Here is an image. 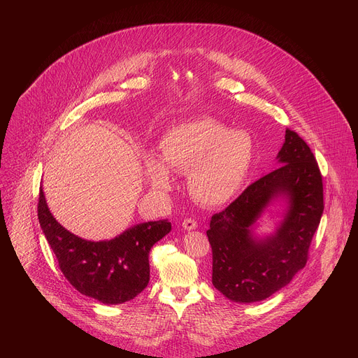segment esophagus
Here are the masks:
<instances>
[{
  "instance_id": "1",
  "label": "esophagus",
  "mask_w": 358,
  "mask_h": 358,
  "mask_svg": "<svg viewBox=\"0 0 358 358\" xmlns=\"http://www.w3.org/2000/svg\"><path fill=\"white\" fill-rule=\"evenodd\" d=\"M198 227V224H196V221L194 220V218H187V220H184V222H182V228L185 229V231H192V229H195Z\"/></svg>"
}]
</instances>
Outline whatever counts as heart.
Returning a JSON list of instances; mask_svg holds the SVG:
<instances>
[{
  "label": "heart",
  "instance_id": "1",
  "mask_svg": "<svg viewBox=\"0 0 358 358\" xmlns=\"http://www.w3.org/2000/svg\"><path fill=\"white\" fill-rule=\"evenodd\" d=\"M162 159L148 156L144 174L157 191L173 187V171L188 174V189L203 207H221L242 189L255 157L249 133L231 130L213 117L173 126L160 141Z\"/></svg>",
  "mask_w": 358,
  "mask_h": 358
}]
</instances>
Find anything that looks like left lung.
Here are the masks:
<instances>
[{"instance_id":"obj_1","label":"left lung","mask_w":358,"mask_h":358,"mask_svg":"<svg viewBox=\"0 0 358 358\" xmlns=\"http://www.w3.org/2000/svg\"><path fill=\"white\" fill-rule=\"evenodd\" d=\"M279 167L250 184L232 203L213 215V285L236 303L261 301L290 283L308 262L323 215V181L310 147L286 130ZM285 199L282 221L273 234L254 235L272 201Z\"/></svg>"}]
</instances>
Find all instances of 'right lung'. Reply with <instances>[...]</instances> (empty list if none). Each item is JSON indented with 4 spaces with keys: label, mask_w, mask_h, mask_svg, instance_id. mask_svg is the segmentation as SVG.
Returning <instances> with one entry per match:
<instances>
[{
    "label": "right lung",
    "mask_w": 358,
    "mask_h": 358,
    "mask_svg": "<svg viewBox=\"0 0 358 358\" xmlns=\"http://www.w3.org/2000/svg\"><path fill=\"white\" fill-rule=\"evenodd\" d=\"M38 220L68 282L82 294L120 304L141 293L150 280L148 253L171 231L166 220L137 224L113 239L87 241L65 229L39 191Z\"/></svg>",
    "instance_id": "obj_1"
}]
</instances>
